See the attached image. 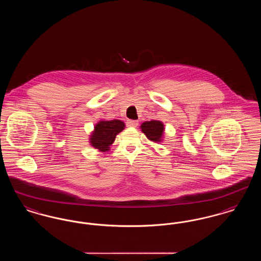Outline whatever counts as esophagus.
<instances>
[{
  "instance_id": "34e87169",
  "label": "esophagus",
  "mask_w": 261,
  "mask_h": 261,
  "mask_svg": "<svg viewBox=\"0 0 261 261\" xmlns=\"http://www.w3.org/2000/svg\"><path fill=\"white\" fill-rule=\"evenodd\" d=\"M139 124V122L137 121V120H128L127 121V125L129 126V127H137Z\"/></svg>"
}]
</instances>
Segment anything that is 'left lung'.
<instances>
[{
  "instance_id": "8db88e82",
  "label": "left lung",
  "mask_w": 261,
  "mask_h": 261,
  "mask_svg": "<svg viewBox=\"0 0 261 261\" xmlns=\"http://www.w3.org/2000/svg\"><path fill=\"white\" fill-rule=\"evenodd\" d=\"M143 133L153 142H160L163 133V124L159 120L146 121L141 125Z\"/></svg>"
}]
</instances>
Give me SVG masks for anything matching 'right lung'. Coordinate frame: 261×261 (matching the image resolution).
<instances>
[{"mask_svg": "<svg viewBox=\"0 0 261 261\" xmlns=\"http://www.w3.org/2000/svg\"><path fill=\"white\" fill-rule=\"evenodd\" d=\"M124 123L118 119L111 121H100L95 127L91 136V144L100 151L108 150L115 140V136L124 129Z\"/></svg>", "mask_w": 261, "mask_h": 261, "instance_id": "add662e5", "label": "right lung"}]
</instances>
